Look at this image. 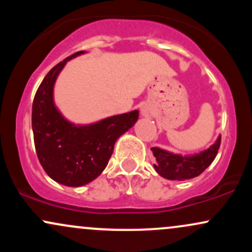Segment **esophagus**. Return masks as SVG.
Returning <instances> with one entry per match:
<instances>
[{"label": "esophagus", "instance_id": "1", "mask_svg": "<svg viewBox=\"0 0 252 252\" xmlns=\"http://www.w3.org/2000/svg\"><path fill=\"white\" fill-rule=\"evenodd\" d=\"M141 114H142L143 117H149L152 115V109L149 108L148 105H143L141 108Z\"/></svg>", "mask_w": 252, "mask_h": 252}]
</instances>
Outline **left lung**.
I'll use <instances>...</instances> for the list:
<instances>
[{
  "mask_svg": "<svg viewBox=\"0 0 252 252\" xmlns=\"http://www.w3.org/2000/svg\"><path fill=\"white\" fill-rule=\"evenodd\" d=\"M219 147H220V135L217 137L216 142L212 146L196 154H174L166 149L153 147V155L156 158L154 168L167 180H189L200 175L213 162Z\"/></svg>",
  "mask_w": 252,
  "mask_h": 252,
  "instance_id": "left-lung-1",
  "label": "left lung"
}]
</instances>
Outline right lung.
<instances>
[{"instance_id":"obj_1","label":"right lung","mask_w":252,"mask_h":252,"mask_svg":"<svg viewBox=\"0 0 252 252\" xmlns=\"http://www.w3.org/2000/svg\"><path fill=\"white\" fill-rule=\"evenodd\" d=\"M86 53L66 58L46 74L32 109L36 155L47 175L58 184L80 187L98 178L111 158L117 138L138 120V110L90 124H74L54 103V84L66 63Z\"/></svg>"}]
</instances>
